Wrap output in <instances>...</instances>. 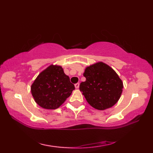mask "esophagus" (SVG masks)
<instances>
[{"instance_id": "obj_1", "label": "esophagus", "mask_w": 153, "mask_h": 153, "mask_svg": "<svg viewBox=\"0 0 153 153\" xmlns=\"http://www.w3.org/2000/svg\"><path fill=\"white\" fill-rule=\"evenodd\" d=\"M75 87H76V89H78L79 87V83H77L75 84Z\"/></svg>"}]
</instances>
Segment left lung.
Returning <instances> with one entry per match:
<instances>
[{
    "label": "left lung",
    "instance_id": "8db88e82",
    "mask_svg": "<svg viewBox=\"0 0 153 153\" xmlns=\"http://www.w3.org/2000/svg\"><path fill=\"white\" fill-rule=\"evenodd\" d=\"M80 83L79 90L94 108L104 110L111 108L121 97L123 82L108 65L99 62L87 66Z\"/></svg>",
    "mask_w": 153,
    "mask_h": 153
}]
</instances>
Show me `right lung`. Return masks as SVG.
<instances>
[{
    "label": "right lung",
    "mask_w": 153,
    "mask_h": 153,
    "mask_svg": "<svg viewBox=\"0 0 153 153\" xmlns=\"http://www.w3.org/2000/svg\"><path fill=\"white\" fill-rule=\"evenodd\" d=\"M74 89L62 67L53 64L42 71L31 86L35 102L48 110L59 108Z\"/></svg>",
    "instance_id": "obj_1"
}]
</instances>
